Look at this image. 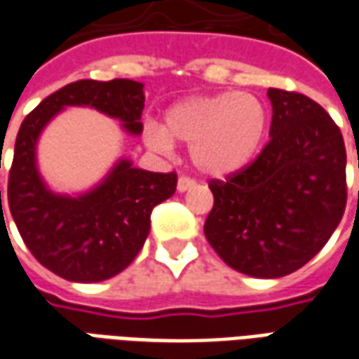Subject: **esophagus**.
<instances>
[{"mask_svg":"<svg viewBox=\"0 0 359 359\" xmlns=\"http://www.w3.org/2000/svg\"><path fill=\"white\" fill-rule=\"evenodd\" d=\"M196 187V182L192 179H188V177H180L179 182H177V190H179L180 194L182 192H188V190H192Z\"/></svg>","mask_w":359,"mask_h":359,"instance_id":"34e87169","label":"esophagus"}]
</instances>
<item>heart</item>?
Listing matches in <instances>:
<instances>
[{"instance_id":"1","label":"heart","mask_w":359,"mask_h":359,"mask_svg":"<svg viewBox=\"0 0 359 359\" xmlns=\"http://www.w3.org/2000/svg\"><path fill=\"white\" fill-rule=\"evenodd\" d=\"M269 126L265 103L250 92L190 95L163 113V126H146V142L157 151L187 144L190 161L211 179L242 171L262 148Z\"/></svg>"}]
</instances>
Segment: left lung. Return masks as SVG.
<instances>
[{
    "instance_id": "8db88e82",
    "label": "left lung",
    "mask_w": 359,
    "mask_h": 359,
    "mask_svg": "<svg viewBox=\"0 0 359 359\" xmlns=\"http://www.w3.org/2000/svg\"><path fill=\"white\" fill-rule=\"evenodd\" d=\"M269 144L226 182L211 180L203 233L238 273L278 278L306 265L346 208V148L329 113L308 95L267 90Z\"/></svg>"
}]
</instances>
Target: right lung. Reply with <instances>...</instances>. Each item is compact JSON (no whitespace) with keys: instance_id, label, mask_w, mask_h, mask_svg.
I'll list each match as a JSON object with an SVG mask.
<instances>
[{"instance_id":"add662e5","label":"right lung","mask_w":359,"mask_h":359,"mask_svg":"<svg viewBox=\"0 0 359 359\" xmlns=\"http://www.w3.org/2000/svg\"><path fill=\"white\" fill-rule=\"evenodd\" d=\"M144 84L128 79L79 81L48 95L17 134L7 202L32 256L73 283H100L125 271L149 234V215L177 190L175 172H151L121 157L97 184L61 194L43 180L38 142L67 107H90L117 118L130 136L142 134ZM1 205V190H0Z\"/></svg>"}]
</instances>
